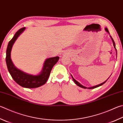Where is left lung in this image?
Returning <instances> with one entry per match:
<instances>
[{"instance_id": "8db88e82", "label": "left lung", "mask_w": 123, "mask_h": 123, "mask_svg": "<svg viewBox=\"0 0 123 123\" xmlns=\"http://www.w3.org/2000/svg\"><path fill=\"white\" fill-rule=\"evenodd\" d=\"M105 31H106V32H107V33H108L109 34H110V33H109V31H108V29L107 28H105ZM110 37H111V40H112V42H113V46H114V48H115V50H116V54L117 55V49H116V46H115V42H114V41H113V39H112V37H111V35H110ZM71 77H72V79H73V81H74V82H75V83L77 85V86H80V87H81V88H84V89H94V88H97V87H98V86H102L103 84H104L105 83V82L107 81V80H108L109 78H110V77H109L108 79H107L105 81H104V82H103V83H100V84H98V85H96V86H91V87H86V86H83V85H82L81 83H80L78 81H77L76 80H75L74 79V77H73V76L71 75Z\"/></svg>"}]
</instances>
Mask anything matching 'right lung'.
<instances>
[{"label":"right lung","mask_w":123,"mask_h":123,"mask_svg":"<svg viewBox=\"0 0 123 123\" xmlns=\"http://www.w3.org/2000/svg\"><path fill=\"white\" fill-rule=\"evenodd\" d=\"M25 29V27L20 29L9 41L6 49V62L9 73L16 83L26 88H38L43 86L47 81L53 66L59 61L60 57L55 56L47 59L44 62L42 70L37 75L30 74L18 69L11 60V53L15 41Z\"/></svg>","instance_id":"1"}]
</instances>
